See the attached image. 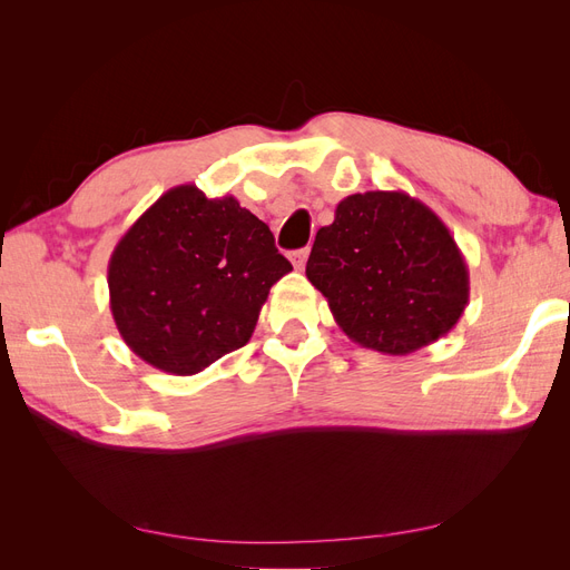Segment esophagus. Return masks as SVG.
<instances>
[{
  "label": "esophagus",
  "mask_w": 570,
  "mask_h": 570,
  "mask_svg": "<svg viewBox=\"0 0 570 570\" xmlns=\"http://www.w3.org/2000/svg\"><path fill=\"white\" fill-rule=\"evenodd\" d=\"M306 258H308V249H297V252H292V254H289V262H292V266L299 268V271L306 266Z\"/></svg>",
  "instance_id": "esophagus-1"
}]
</instances>
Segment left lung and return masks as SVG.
<instances>
[{
  "label": "left lung",
  "mask_w": 570,
  "mask_h": 570,
  "mask_svg": "<svg viewBox=\"0 0 570 570\" xmlns=\"http://www.w3.org/2000/svg\"><path fill=\"white\" fill-rule=\"evenodd\" d=\"M306 278L350 340L392 356L446 335L469 304V266L440 216L406 193L344 197L316 233Z\"/></svg>",
  "instance_id": "8db88e82"
}]
</instances>
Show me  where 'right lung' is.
<instances>
[{
    "label": "right lung",
    "mask_w": 570,
    "mask_h": 570,
    "mask_svg": "<svg viewBox=\"0 0 570 570\" xmlns=\"http://www.w3.org/2000/svg\"><path fill=\"white\" fill-rule=\"evenodd\" d=\"M289 271L266 223L235 197L178 185L118 239L109 304L137 356L195 375L245 347L271 287Z\"/></svg>",
    "instance_id": "1"
}]
</instances>
